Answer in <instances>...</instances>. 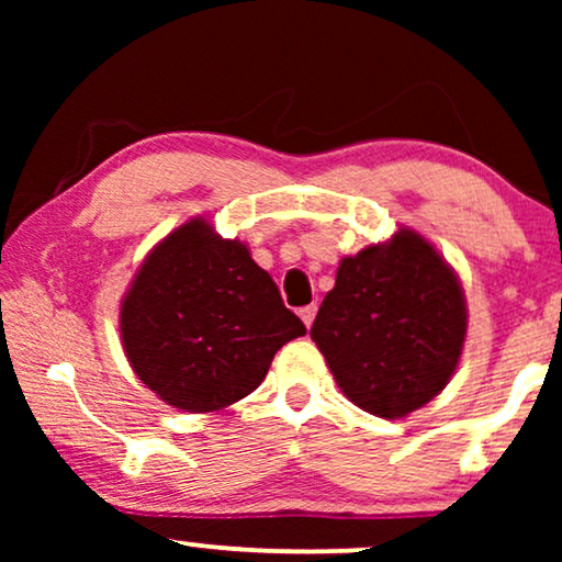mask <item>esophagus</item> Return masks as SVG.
Listing matches in <instances>:
<instances>
[{"mask_svg":"<svg viewBox=\"0 0 562 562\" xmlns=\"http://www.w3.org/2000/svg\"><path fill=\"white\" fill-rule=\"evenodd\" d=\"M299 317H302V319H304V325H306V327H312V322H314V317H317V304L302 306V310H299Z\"/></svg>","mask_w":562,"mask_h":562,"instance_id":"1","label":"esophagus"}]
</instances>
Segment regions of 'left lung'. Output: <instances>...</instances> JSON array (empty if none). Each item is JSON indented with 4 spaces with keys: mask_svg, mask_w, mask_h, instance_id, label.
Wrapping results in <instances>:
<instances>
[{
    "mask_svg": "<svg viewBox=\"0 0 562 562\" xmlns=\"http://www.w3.org/2000/svg\"><path fill=\"white\" fill-rule=\"evenodd\" d=\"M465 296L414 229L342 258L312 340L342 394L375 417H404L448 386L465 342Z\"/></svg>",
    "mask_w": 562,
    "mask_h": 562,
    "instance_id": "1",
    "label": "left lung"
}]
</instances>
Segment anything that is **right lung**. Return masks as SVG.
I'll use <instances>...</instances> for the list:
<instances>
[{
	"mask_svg": "<svg viewBox=\"0 0 562 562\" xmlns=\"http://www.w3.org/2000/svg\"><path fill=\"white\" fill-rule=\"evenodd\" d=\"M120 333L145 386L202 414L256 391L279 348L306 327L248 245L222 240L196 217L143 260L122 299Z\"/></svg>",
	"mask_w": 562,
	"mask_h": 562,
	"instance_id": "add662e5",
	"label": "right lung"
}]
</instances>
